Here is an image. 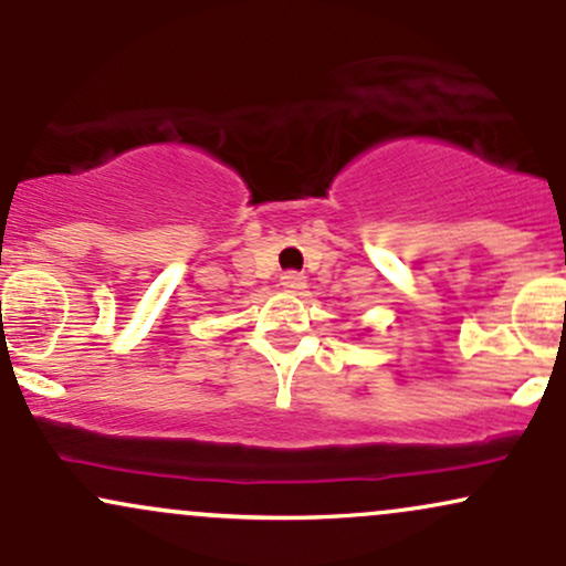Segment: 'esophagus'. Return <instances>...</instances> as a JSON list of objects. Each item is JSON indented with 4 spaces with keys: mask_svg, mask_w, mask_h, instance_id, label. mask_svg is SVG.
Instances as JSON below:
<instances>
[{
    "mask_svg": "<svg viewBox=\"0 0 566 566\" xmlns=\"http://www.w3.org/2000/svg\"><path fill=\"white\" fill-rule=\"evenodd\" d=\"M279 282H282V287L287 292H301L305 287V276L297 274V271H284Z\"/></svg>",
    "mask_w": 566,
    "mask_h": 566,
    "instance_id": "esophagus-1",
    "label": "esophagus"
}]
</instances>
